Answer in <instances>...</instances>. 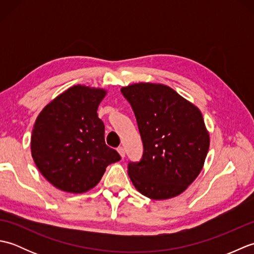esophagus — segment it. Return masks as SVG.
Instances as JSON below:
<instances>
[{"mask_svg":"<svg viewBox=\"0 0 254 254\" xmlns=\"http://www.w3.org/2000/svg\"><path fill=\"white\" fill-rule=\"evenodd\" d=\"M118 153L120 154V156L122 158H124V156H126V148H124L123 146H120L118 148Z\"/></svg>","mask_w":254,"mask_h":254,"instance_id":"obj_1","label":"esophagus"}]
</instances>
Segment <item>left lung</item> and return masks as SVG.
<instances>
[{
    "instance_id": "8db88e82",
    "label": "left lung",
    "mask_w": 254,
    "mask_h": 254,
    "mask_svg": "<svg viewBox=\"0 0 254 254\" xmlns=\"http://www.w3.org/2000/svg\"><path fill=\"white\" fill-rule=\"evenodd\" d=\"M135 115L144 152L128 163V177L143 195H179L201 172L209 134L198 108L169 86L137 83L121 88Z\"/></svg>"
}]
</instances>
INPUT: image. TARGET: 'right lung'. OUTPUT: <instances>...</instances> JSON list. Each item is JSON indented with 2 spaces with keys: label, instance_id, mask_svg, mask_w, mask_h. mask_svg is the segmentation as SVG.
<instances>
[{
  "label": "right lung",
  "instance_id": "right-lung-1",
  "mask_svg": "<svg viewBox=\"0 0 254 254\" xmlns=\"http://www.w3.org/2000/svg\"><path fill=\"white\" fill-rule=\"evenodd\" d=\"M107 90L75 85L48 104L31 134V156L41 175L64 192L84 193L98 185L108 165L121 159L105 142L97 115Z\"/></svg>",
  "mask_w": 254,
  "mask_h": 254
}]
</instances>
